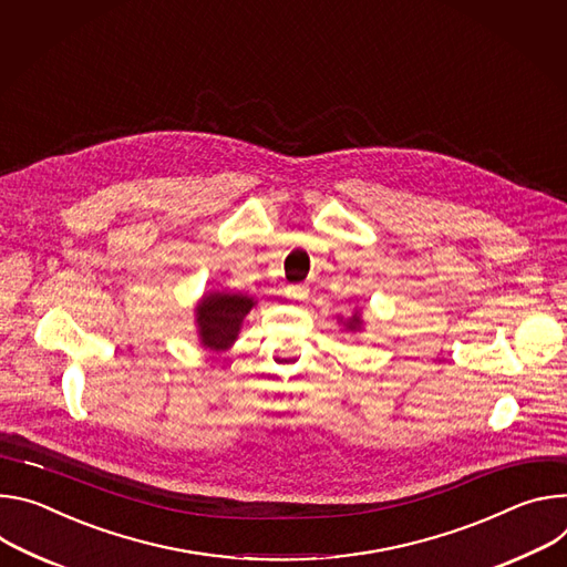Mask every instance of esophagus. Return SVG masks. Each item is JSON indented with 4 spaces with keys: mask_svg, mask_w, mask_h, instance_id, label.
Listing matches in <instances>:
<instances>
[{
    "mask_svg": "<svg viewBox=\"0 0 567 567\" xmlns=\"http://www.w3.org/2000/svg\"><path fill=\"white\" fill-rule=\"evenodd\" d=\"M286 295H288L290 299H303V297L308 295V286H306V284H295V286H288Z\"/></svg>",
    "mask_w": 567,
    "mask_h": 567,
    "instance_id": "esophagus-1",
    "label": "esophagus"
}]
</instances>
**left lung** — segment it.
Segmentation results:
<instances>
[{
	"instance_id": "8db88e82",
	"label": "left lung",
	"mask_w": 567,
	"mask_h": 567,
	"mask_svg": "<svg viewBox=\"0 0 567 567\" xmlns=\"http://www.w3.org/2000/svg\"><path fill=\"white\" fill-rule=\"evenodd\" d=\"M358 322H360V320H358V318H353V320H351V322H349V329H353V327H355V324H358Z\"/></svg>"
}]
</instances>
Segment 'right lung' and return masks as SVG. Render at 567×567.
I'll return each instance as SVG.
<instances>
[{"label": "right lung", "instance_id": "obj_1", "mask_svg": "<svg viewBox=\"0 0 567 567\" xmlns=\"http://www.w3.org/2000/svg\"><path fill=\"white\" fill-rule=\"evenodd\" d=\"M249 297L243 295H209L198 306V324L203 342L216 351L227 349L236 336L243 318L251 308Z\"/></svg>", "mask_w": 567, "mask_h": 567}]
</instances>
